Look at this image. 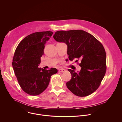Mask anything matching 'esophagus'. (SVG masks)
<instances>
[{"label": "esophagus", "instance_id": "1", "mask_svg": "<svg viewBox=\"0 0 122 122\" xmlns=\"http://www.w3.org/2000/svg\"><path fill=\"white\" fill-rule=\"evenodd\" d=\"M66 71V70L65 69H63V68H61V69H59L58 70V71L59 72H64Z\"/></svg>", "mask_w": 122, "mask_h": 122}]
</instances>
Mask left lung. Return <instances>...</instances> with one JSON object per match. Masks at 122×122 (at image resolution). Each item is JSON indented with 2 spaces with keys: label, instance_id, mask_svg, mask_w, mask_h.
Segmentation results:
<instances>
[{
  "label": "left lung",
  "instance_id": "left-lung-1",
  "mask_svg": "<svg viewBox=\"0 0 122 122\" xmlns=\"http://www.w3.org/2000/svg\"><path fill=\"white\" fill-rule=\"evenodd\" d=\"M55 40L65 42L67 46V54L70 60L81 59L79 73L68 71L71 79L66 83L67 88L78 97L90 95L97 89L105 75L106 54L102 43L91 34L81 30L58 31Z\"/></svg>",
  "mask_w": 122,
  "mask_h": 122
}]
</instances>
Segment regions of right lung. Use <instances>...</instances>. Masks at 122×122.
I'll return each mask as SVG.
<instances>
[{"mask_svg":"<svg viewBox=\"0 0 122 122\" xmlns=\"http://www.w3.org/2000/svg\"><path fill=\"white\" fill-rule=\"evenodd\" d=\"M53 34L51 31L31 34L19 43L14 52L12 64L14 73L21 88L28 95L42 93L51 76L57 72L55 68L47 70L38 67L44 44Z\"/></svg>","mask_w":122,"mask_h":122,"instance_id":"1","label":"right lung"}]
</instances>
